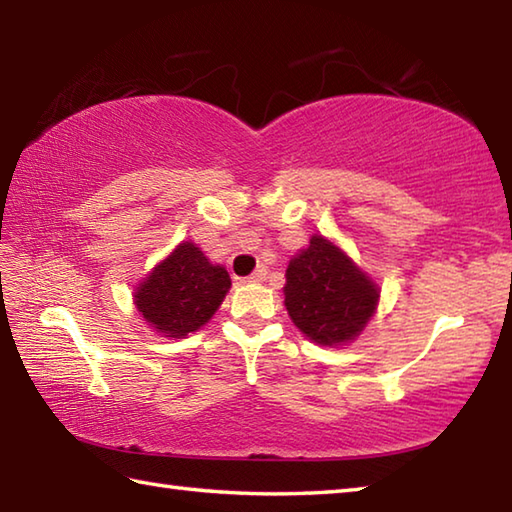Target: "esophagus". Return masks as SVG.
<instances>
[{
  "instance_id": "34e87169",
  "label": "esophagus",
  "mask_w": 512,
  "mask_h": 512,
  "mask_svg": "<svg viewBox=\"0 0 512 512\" xmlns=\"http://www.w3.org/2000/svg\"><path fill=\"white\" fill-rule=\"evenodd\" d=\"M266 275H268L266 266H259L255 273H250V275L246 277V282H264V280H266Z\"/></svg>"
}]
</instances>
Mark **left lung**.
Instances as JSON below:
<instances>
[{
	"instance_id": "left-lung-1",
	"label": "left lung",
	"mask_w": 512,
	"mask_h": 512,
	"mask_svg": "<svg viewBox=\"0 0 512 512\" xmlns=\"http://www.w3.org/2000/svg\"><path fill=\"white\" fill-rule=\"evenodd\" d=\"M378 300V284L327 237L313 235L288 262L284 306L315 345H349L374 318Z\"/></svg>"
}]
</instances>
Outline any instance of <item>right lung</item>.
Returning a JSON list of instances; mask_svg holds the SVG:
<instances>
[{
    "label": "right lung",
    "mask_w": 512,
    "mask_h": 512,
    "mask_svg": "<svg viewBox=\"0 0 512 512\" xmlns=\"http://www.w3.org/2000/svg\"><path fill=\"white\" fill-rule=\"evenodd\" d=\"M230 291V275L192 241H181L134 288L136 311L163 338L201 329Z\"/></svg>",
    "instance_id": "obj_1"
}]
</instances>
